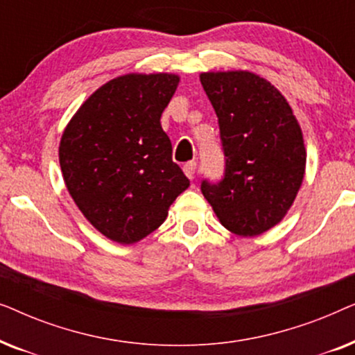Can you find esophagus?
Here are the masks:
<instances>
[{"instance_id": "esophagus-1", "label": "esophagus", "mask_w": 355, "mask_h": 355, "mask_svg": "<svg viewBox=\"0 0 355 355\" xmlns=\"http://www.w3.org/2000/svg\"><path fill=\"white\" fill-rule=\"evenodd\" d=\"M184 173H186V176L189 178V179H191V181H192V179L193 178H196V171H197V163L196 162H189V163H186V164H184Z\"/></svg>"}]
</instances>
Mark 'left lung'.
<instances>
[{"label": "left lung", "instance_id": "left-lung-1", "mask_svg": "<svg viewBox=\"0 0 355 355\" xmlns=\"http://www.w3.org/2000/svg\"><path fill=\"white\" fill-rule=\"evenodd\" d=\"M203 90L220 125L225 173L203 179V197L221 225L259 236L283 220L305 171L302 130L283 95L245 71L203 72Z\"/></svg>", "mask_w": 355, "mask_h": 355}]
</instances>
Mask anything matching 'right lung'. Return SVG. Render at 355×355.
<instances>
[{
    "label": "right lung",
    "instance_id": "right-lung-1",
    "mask_svg": "<svg viewBox=\"0 0 355 355\" xmlns=\"http://www.w3.org/2000/svg\"><path fill=\"white\" fill-rule=\"evenodd\" d=\"M178 84L174 74L116 77L89 96L61 137L67 191L94 227L119 244L162 226L189 187L159 124Z\"/></svg>",
    "mask_w": 355,
    "mask_h": 355
}]
</instances>
